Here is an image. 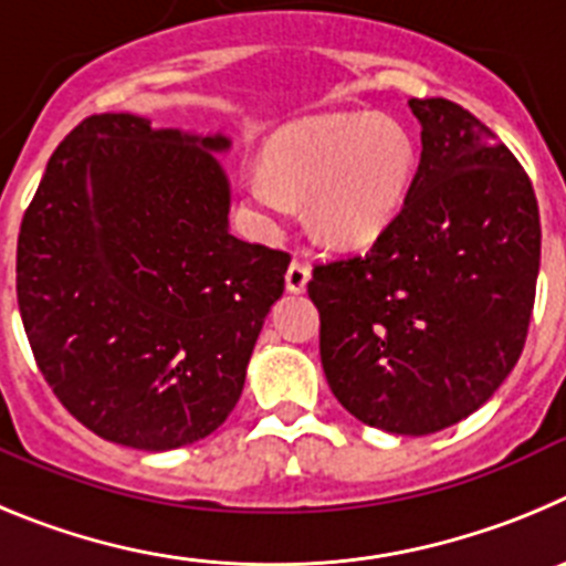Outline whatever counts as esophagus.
I'll return each mask as SVG.
<instances>
[{
  "label": "esophagus",
  "instance_id": "34e87169",
  "mask_svg": "<svg viewBox=\"0 0 566 566\" xmlns=\"http://www.w3.org/2000/svg\"><path fill=\"white\" fill-rule=\"evenodd\" d=\"M307 282H310V264L293 259L287 268V273H284V284H287V290L290 293H304Z\"/></svg>",
  "mask_w": 566,
  "mask_h": 566
}]
</instances>
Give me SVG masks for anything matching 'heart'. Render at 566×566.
I'll list each match as a JSON object with an SVG mask.
<instances>
[{
  "label": "heart",
  "mask_w": 566,
  "mask_h": 566,
  "mask_svg": "<svg viewBox=\"0 0 566 566\" xmlns=\"http://www.w3.org/2000/svg\"><path fill=\"white\" fill-rule=\"evenodd\" d=\"M417 175V146L386 115H335L284 126L248 169L239 188L248 206L279 220L293 200L307 206L310 228L338 248L371 245L403 211Z\"/></svg>",
  "instance_id": "obj_1"
}]
</instances>
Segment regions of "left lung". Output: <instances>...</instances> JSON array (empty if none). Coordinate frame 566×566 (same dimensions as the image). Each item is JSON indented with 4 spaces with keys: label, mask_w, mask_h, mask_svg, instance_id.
I'll list each match as a JSON object with an SVG mask.
<instances>
[{
    "label": "left lung",
    "mask_w": 566,
    "mask_h": 566,
    "mask_svg": "<svg viewBox=\"0 0 566 566\" xmlns=\"http://www.w3.org/2000/svg\"><path fill=\"white\" fill-rule=\"evenodd\" d=\"M422 151L403 211L364 256L315 264L321 366L338 403L434 434L491 400L524 349L542 226L531 177L482 120L411 98Z\"/></svg>",
    "instance_id": "8db88e82"
}]
</instances>
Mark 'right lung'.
<instances>
[{"label":"right lung","mask_w":566,"mask_h":566,"mask_svg":"<svg viewBox=\"0 0 566 566\" xmlns=\"http://www.w3.org/2000/svg\"><path fill=\"white\" fill-rule=\"evenodd\" d=\"M226 135L81 120L24 211L17 295L61 406L118 446L171 451L237 406L290 253L228 233Z\"/></svg>","instance_id":"1"}]
</instances>
